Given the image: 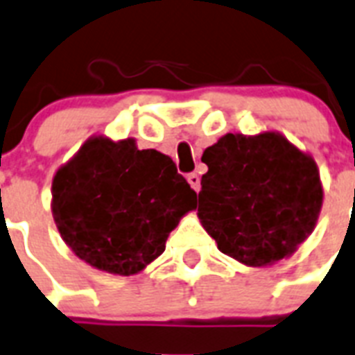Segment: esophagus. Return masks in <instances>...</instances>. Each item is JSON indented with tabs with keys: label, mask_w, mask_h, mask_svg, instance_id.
Here are the masks:
<instances>
[{
	"label": "esophagus",
	"mask_w": 355,
	"mask_h": 355,
	"mask_svg": "<svg viewBox=\"0 0 355 355\" xmlns=\"http://www.w3.org/2000/svg\"><path fill=\"white\" fill-rule=\"evenodd\" d=\"M187 182H189V186H191L195 191H200V177H198L197 173H189V175H187Z\"/></svg>",
	"instance_id": "obj_1"
}]
</instances>
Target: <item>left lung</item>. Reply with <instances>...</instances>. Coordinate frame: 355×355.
<instances>
[{
  "mask_svg": "<svg viewBox=\"0 0 355 355\" xmlns=\"http://www.w3.org/2000/svg\"><path fill=\"white\" fill-rule=\"evenodd\" d=\"M198 218L218 250L248 266L290 257L318 223L322 187L312 157L279 132H227L202 155Z\"/></svg>",
  "mask_w": 355,
  "mask_h": 355,
  "instance_id": "8db88e82",
  "label": "left lung"
}]
</instances>
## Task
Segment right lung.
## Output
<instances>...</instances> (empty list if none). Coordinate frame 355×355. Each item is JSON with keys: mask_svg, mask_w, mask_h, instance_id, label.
Listing matches in <instances>:
<instances>
[{"mask_svg": "<svg viewBox=\"0 0 355 355\" xmlns=\"http://www.w3.org/2000/svg\"><path fill=\"white\" fill-rule=\"evenodd\" d=\"M197 206L171 158L132 138L96 137L53 180V215L78 257L102 272L132 275L162 255L169 233Z\"/></svg>", "mask_w": 355, "mask_h": 355, "instance_id": "add662e5", "label": "right lung"}]
</instances>
